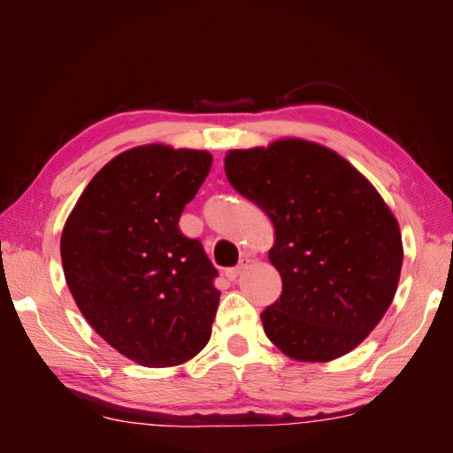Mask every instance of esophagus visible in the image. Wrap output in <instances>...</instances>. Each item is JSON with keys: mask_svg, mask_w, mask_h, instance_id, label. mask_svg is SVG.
<instances>
[{"mask_svg": "<svg viewBox=\"0 0 453 453\" xmlns=\"http://www.w3.org/2000/svg\"><path fill=\"white\" fill-rule=\"evenodd\" d=\"M248 266H250V258H242L238 266L226 268V270H225V276H226L230 281H236L240 273H243L245 270H248Z\"/></svg>", "mask_w": 453, "mask_h": 453, "instance_id": "34e87169", "label": "esophagus"}]
</instances>
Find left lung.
Listing matches in <instances>:
<instances>
[{"label": "left lung", "mask_w": 453, "mask_h": 453, "mask_svg": "<svg viewBox=\"0 0 453 453\" xmlns=\"http://www.w3.org/2000/svg\"><path fill=\"white\" fill-rule=\"evenodd\" d=\"M225 173L276 232L268 258L283 291L260 313L272 344L304 363L357 348L391 306L404 258L374 185L336 150L298 138L232 149Z\"/></svg>", "instance_id": "left-lung-1"}]
</instances>
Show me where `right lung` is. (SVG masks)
Wrapping results in <instances>:
<instances>
[{
    "label": "right lung",
    "instance_id": "obj_1",
    "mask_svg": "<svg viewBox=\"0 0 453 453\" xmlns=\"http://www.w3.org/2000/svg\"><path fill=\"white\" fill-rule=\"evenodd\" d=\"M213 157L164 143L132 147L96 173L64 225L65 283L109 346L149 368L190 361L210 342L215 266L180 217Z\"/></svg>",
    "mask_w": 453,
    "mask_h": 453
}]
</instances>
